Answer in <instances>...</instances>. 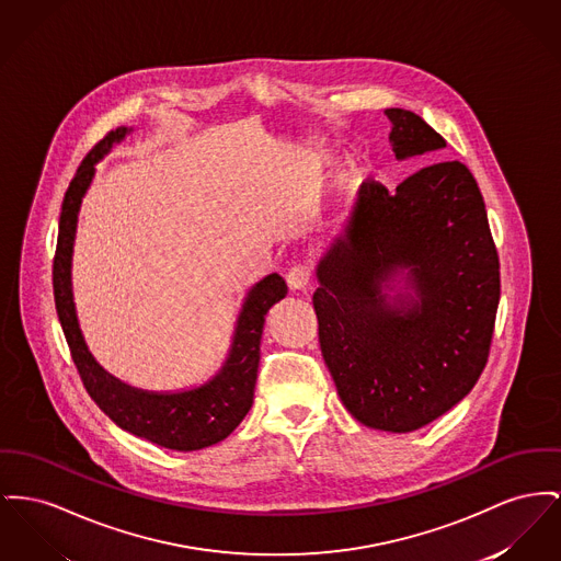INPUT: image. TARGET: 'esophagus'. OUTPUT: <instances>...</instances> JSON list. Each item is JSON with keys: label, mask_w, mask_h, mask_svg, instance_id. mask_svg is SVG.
<instances>
[{"label": "esophagus", "mask_w": 561, "mask_h": 561, "mask_svg": "<svg viewBox=\"0 0 561 561\" xmlns=\"http://www.w3.org/2000/svg\"><path fill=\"white\" fill-rule=\"evenodd\" d=\"M286 282H288V288L295 293L307 290L311 286V268L307 264L290 266L286 273Z\"/></svg>", "instance_id": "1"}]
</instances>
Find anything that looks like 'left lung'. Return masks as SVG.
<instances>
[{
    "label": "left lung",
    "mask_w": 561,
    "mask_h": 561,
    "mask_svg": "<svg viewBox=\"0 0 561 561\" xmlns=\"http://www.w3.org/2000/svg\"><path fill=\"white\" fill-rule=\"evenodd\" d=\"M396 159L447 141L390 107ZM402 274L408 290L388 296ZM313 293L324 363L345 409L368 428L413 432L479 381L492 345L500 261L483 195L460 161L422 167L390 193L363 182L318 264Z\"/></svg>",
    "instance_id": "8db88e82"
}]
</instances>
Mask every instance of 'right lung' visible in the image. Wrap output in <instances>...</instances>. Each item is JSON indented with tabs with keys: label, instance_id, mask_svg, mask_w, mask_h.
<instances>
[{
	"label": "right lung",
	"instance_id": "1",
	"mask_svg": "<svg viewBox=\"0 0 561 561\" xmlns=\"http://www.w3.org/2000/svg\"><path fill=\"white\" fill-rule=\"evenodd\" d=\"M129 131L131 129L127 127H118L107 133L84 157L73 180L69 182L61 205L59 239L53 261L55 305L71 360L80 373L87 392L98 402L101 411L116 426L135 436L152 440L167 449L195 451L225 440L248 415L254 402V386L261 363L264 316L277 300L288 295V286L277 273H271L250 290L237 320L227 363L211 381L201 388L175 394H154L131 388L105 373L87 350L78 327L71 298V252L80 203L93 180L95 163Z\"/></svg>",
	"mask_w": 561,
	"mask_h": 561
}]
</instances>
